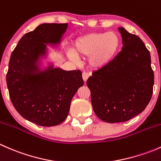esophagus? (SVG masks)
<instances>
[{
    "mask_svg": "<svg viewBox=\"0 0 161 161\" xmlns=\"http://www.w3.org/2000/svg\"><path fill=\"white\" fill-rule=\"evenodd\" d=\"M89 74L88 73H86V72H83L82 73V79H83V81L84 82H86L87 81V79H88V78H89Z\"/></svg>",
    "mask_w": 161,
    "mask_h": 161,
    "instance_id": "esophagus-1",
    "label": "esophagus"
}]
</instances>
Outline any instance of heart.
<instances>
[{
    "mask_svg": "<svg viewBox=\"0 0 161 161\" xmlns=\"http://www.w3.org/2000/svg\"><path fill=\"white\" fill-rule=\"evenodd\" d=\"M120 46L121 40L115 32H91L75 40L72 52H69L68 56L71 61L88 58L89 67L100 70L116 58Z\"/></svg>",
    "mask_w": 161,
    "mask_h": 161,
    "instance_id": "heart-1",
    "label": "heart"
}]
</instances>
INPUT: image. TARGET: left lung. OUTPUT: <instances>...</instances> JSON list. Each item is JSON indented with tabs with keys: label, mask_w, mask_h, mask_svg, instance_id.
Listing matches in <instances>:
<instances>
[{
	"label": "left lung",
	"mask_w": 161,
	"mask_h": 161,
	"mask_svg": "<svg viewBox=\"0 0 161 161\" xmlns=\"http://www.w3.org/2000/svg\"><path fill=\"white\" fill-rule=\"evenodd\" d=\"M123 47L87 80L97 116L108 123L130 120L145 110L153 94L154 74L150 51L138 36L118 28Z\"/></svg>",
	"instance_id": "1"
}]
</instances>
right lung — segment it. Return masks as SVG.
I'll list each match as a JSON object with an SVG mask.
<instances>
[{
  "instance_id": "1",
  "label": "right lung",
  "mask_w": 161,
  "mask_h": 161,
  "mask_svg": "<svg viewBox=\"0 0 161 161\" xmlns=\"http://www.w3.org/2000/svg\"><path fill=\"white\" fill-rule=\"evenodd\" d=\"M67 27V23L41 24L21 38L9 61L6 80L13 106L25 119L40 126L63 122L71 99L84 83L79 70L64 71L53 64L40 68L47 45L58 47Z\"/></svg>"
}]
</instances>
